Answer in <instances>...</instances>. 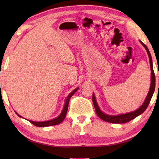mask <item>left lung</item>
I'll use <instances>...</instances> for the list:
<instances>
[{
	"mask_svg": "<svg viewBox=\"0 0 159 159\" xmlns=\"http://www.w3.org/2000/svg\"><path fill=\"white\" fill-rule=\"evenodd\" d=\"M140 42L141 44L143 46L144 48H146V51L148 52V57H149V59H150V69H151V85H150V90L149 92H148L146 98L145 100L142 105H141L139 109H137L136 111H133V112H130V113H125V114H120V115H118V116H109V115L104 113L100 109V108L98 105V103L96 102L95 95H94V93H93L92 100H93V106H94V108H95L96 114L98 115V116L100 118V119H102V120L105 121H107V122L114 123V124H123V123L128 122V121H130V120H133L134 118L139 116L141 113H143L147 109L148 105H149L151 98L152 97V95L155 89V75H154L153 66H152V57H151L149 50H148V47L145 45L142 42L140 41Z\"/></svg>",
	"mask_w": 159,
	"mask_h": 159,
	"instance_id": "8db88e82",
	"label": "left lung"
}]
</instances>
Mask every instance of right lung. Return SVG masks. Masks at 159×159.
Masks as SVG:
<instances>
[{
  "instance_id": "add662e5",
  "label": "right lung",
  "mask_w": 159,
  "mask_h": 159,
  "mask_svg": "<svg viewBox=\"0 0 159 159\" xmlns=\"http://www.w3.org/2000/svg\"><path fill=\"white\" fill-rule=\"evenodd\" d=\"M78 89H79V88H76V89H75L74 90H73L72 92L69 94L68 96L67 97L66 100V102H65V105H64V107H63V109L62 112L61 113V114L57 117L55 118V119H52L51 120L45 121H31V120H29V121L31 124H33V125H35V126H38V127H45V126H54V125H57V124H59L60 123H61L62 121L64 120V119H65V117L66 116L67 111V108H68V104H69L70 99L71 98V97H72L74 95V93H75ZM16 114L18 115L19 117H22V116H20V115L18 114L17 113H16Z\"/></svg>"
}]
</instances>
